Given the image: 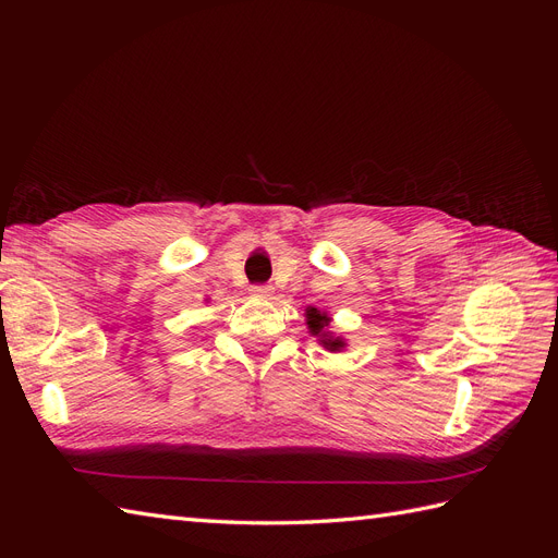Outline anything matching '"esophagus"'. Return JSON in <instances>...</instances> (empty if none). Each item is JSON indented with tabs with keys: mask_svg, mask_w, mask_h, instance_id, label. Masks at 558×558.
Returning <instances> with one entry per match:
<instances>
[{
	"mask_svg": "<svg viewBox=\"0 0 558 558\" xmlns=\"http://www.w3.org/2000/svg\"><path fill=\"white\" fill-rule=\"evenodd\" d=\"M251 293L256 295V298H269V295H272V289H269V286H263V283H258V286H253Z\"/></svg>",
	"mask_w": 558,
	"mask_h": 558,
	"instance_id": "34e87169",
	"label": "esophagus"
}]
</instances>
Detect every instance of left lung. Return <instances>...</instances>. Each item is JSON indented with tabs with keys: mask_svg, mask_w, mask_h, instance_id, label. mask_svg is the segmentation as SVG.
Segmentation results:
<instances>
[{
	"mask_svg": "<svg viewBox=\"0 0 558 558\" xmlns=\"http://www.w3.org/2000/svg\"><path fill=\"white\" fill-rule=\"evenodd\" d=\"M330 324V318L326 314H320L318 310H307V326L312 330V335H320V344H324L326 349L330 351H340L344 347V342L340 340V337H332V335H326L324 328Z\"/></svg>",
	"mask_w": 558,
	"mask_h": 558,
	"instance_id": "8db88e82",
	"label": "left lung"
}]
</instances>
